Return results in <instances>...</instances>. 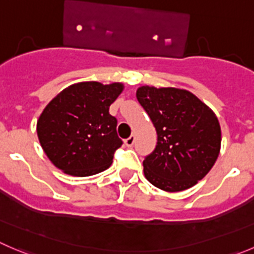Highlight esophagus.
I'll use <instances>...</instances> for the list:
<instances>
[{"label": "esophagus", "instance_id": "1", "mask_svg": "<svg viewBox=\"0 0 254 254\" xmlns=\"http://www.w3.org/2000/svg\"><path fill=\"white\" fill-rule=\"evenodd\" d=\"M134 141H136V137H134L133 134H132V136H129L128 138L125 139V144L127 147H132L134 144Z\"/></svg>", "mask_w": 254, "mask_h": 254}]
</instances>
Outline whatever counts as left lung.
Returning a JSON list of instances; mask_svg holds the SVG:
<instances>
[{
    "label": "left lung",
    "mask_w": 254,
    "mask_h": 254,
    "mask_svg": "<svg viewBox=\"0 0 254 254\" xmlns=\"http://www.w3.org/2000/svg\"><path fill=\"white\" fill-rule=\"evenodd\" d=\"M136 96L157 132L156 148L143 161L144 177L166 192L197 185L218 158L217 116L186 89L142 86Z\"/></svg>",
    "instance_id": "8db88e82"
}]
</instances>
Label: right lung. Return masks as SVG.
<instances>
[{"mask_svg":"<svg viewBox=\"0 0 254 254\" xmlns=\"http://www.w3.org/2000/svg\"><path fill=\"white\" fill-rule=\"evenodd\" d=\"M122 91L120 82H79L46 106L37 121V136L53 165L76 177L93 176L112 165L122 139L110 106Z\"/></svg>","mask_w":254,"mask_h":254,"instance_id":"obj_1","label":"right lung"}]
</instances>
